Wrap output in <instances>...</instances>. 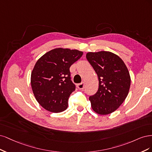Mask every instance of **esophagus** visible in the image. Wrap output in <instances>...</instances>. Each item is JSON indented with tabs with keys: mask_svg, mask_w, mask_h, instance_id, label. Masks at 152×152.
<instances>
[{
	"mask_svg": "<svg viewBox=\"0 0 152 152\" xmlns=\"http://www.w3.org/2000/svg\"><path fill=\"white\" fill-rule=\"evenodd\" d=\"M77 88L79 90H83L85 88V83L83 82L81 83H79V84L77 85Z\"/></svg>",
	"mask_w": 152,
	"mask_h": 152,
	"instance_id": "1",
	"label": "esophagus"
}]
</instances>
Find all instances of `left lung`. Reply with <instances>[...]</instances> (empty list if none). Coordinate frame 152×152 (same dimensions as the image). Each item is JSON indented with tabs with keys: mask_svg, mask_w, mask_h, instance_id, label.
<instances>
[{
	"mask_svg": "<svg viewBox=\"0 0 152 152\" xmlns=\"http://www.w3.org/2000/svg\"><path fill=\"white\" fill-rule=\"evenodd\" d=\"M86 57L99 81V90L89 98L91 108L100 115L111 114L128 95L131 77L128 68L118 56L110 52H88Z\"/></svg>",
	"mask_w": 152,
	"mask_h": 152,
	"instance_id": "obj_1",
	"label": "left lung"
}]
</instances>
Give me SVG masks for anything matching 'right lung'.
Returning <instances> with one entry per match:
<instances>
[{
    "instance_id": "1",
    "label": "right lung",
    "mask_w": 152,
    "mask_h": 152,
    "mask_svg": "<svg viewBox=\"0 0 152 152\" xmlns=\"http://www.w3.org/2000/svg\"><path fill=\"white\" fill-rule=\"evenodd\" d=\"M83 53L76 49L57 48L37 61L31 72V85L34 96L43 108L55 113L67 108L69 97L75 90L69 68Z\"/></svg>"
}]
</instances>
